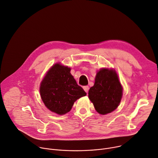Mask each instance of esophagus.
<instances>
[{"label":"esophagus","instance_id":"1","mask_svg":"<svg viewBox=\"0 0 158 158\" xmlns=\"http://www.w3.org/2000/svg\"><path fill=\"white\" fill-rule=\"evenodd\" d=\"M83 89L85 93H88L89 90V86H88V85H85V86H83Z\"/></svg>","mask_w":158,"mask_h":158}]
</instances>
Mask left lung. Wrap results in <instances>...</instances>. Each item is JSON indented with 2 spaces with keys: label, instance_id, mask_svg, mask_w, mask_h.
I'll return each instance as SVG.
<instances>
[{
  "label": "left lung",
  "instance_id": "obj_1",
  "mask_svg": "<svg viewBox=\"0 0 158 158\" xmlns=\"http://www.w3.org/2000/svg\"><path fill=\"white\" fill-rule=\"evenodd\" d=\"M88 96L99 113L105 114L115 110L122 96V88L116 72L111 69L100 70Z\"/></svg>",
  "mask_w": 158,
  "mask_h": 158
}]
</instances>
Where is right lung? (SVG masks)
I'll return each instance as SVG.
<instances>
[{"mask_svg":"<svg viewBox=\"0 0 158 158\" xmlns=\"http://www.w3.org/2000/svg\"><path fill=\"white\" fill-rule=\"evenodd\" d=\"M70 72V68L56 64L49 70L41 83L42 101L47 108L59 114L70 111L77 99L86 95Z\"/></svg>","mask_w":158,"mask_h":158,"instance_id":"obj_1","label":"right lung"}]
</instances>
